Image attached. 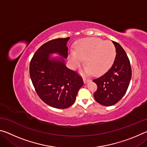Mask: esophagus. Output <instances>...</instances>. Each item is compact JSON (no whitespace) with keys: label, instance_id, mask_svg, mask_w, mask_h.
<instances>
[{"label":"esophagus","instance_id":"34e87169","mask_svg":"<svg viewBox=\"0 0 147 147\" xmlns=\"http://www.w3.org/2000/svg\"><path fill=\"white\" fill-rule=\"evenodd\" d=\"M83 80H84V82L85 83V84H87L88 82H89V81H90V80H89V79L86 78H84V79H83Z\"/></svg>","mask_w":147,"mask_h":147}]
</instances>
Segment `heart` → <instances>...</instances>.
I'll use <instances>...</instances> for the list:
<instances>
[{
  "label": "heart",
  "instance_id": "1",
  "mask_svg": "<svg viewBox=\"0 0 147 147\" xmlns=\"http://www.w3.org/2000/svg\"><path fill=\"white\" fill-rule=\"evenodd\" d=\"M116 57V49L109 41L98 38L83 39L77 45L76 53L72 52L71 60L75 67H78L85 60L87 67L84 73L94 76L104 74L112 65Z\"/></svg>",
  "mask_w": 147,
  "mask_h": 147
}]
</instances>
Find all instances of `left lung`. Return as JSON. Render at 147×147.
Segmentation results:
<instances>
[{
  "label": "left lung",
  "instance_id": "8db88e82",
  "mask_svg": "<svg viewBox=\"0 0 147 147\" xmlns=\"http://www.w3.org/2000/svg\"><path fill=\"white\" fill-rule=\"evenodd\" d=\"M116 49V57L113 64L106 73L93 80L97 86L94 98L103 106L114 105L123 98L130 84L131 69L130 60L123 47L112 41Z\"/></svg>",
  "mask_w": 147,
  "mask_h": 147
}]
</instances>
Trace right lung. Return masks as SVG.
I'll use <instances>...</instances> for the list:
<instances>
[{
    "label": "right lung",
    "mask_w": 147,
    "mask_h": 147,
    "mask_svg": "<svg viewBox=\"0 0 147 147\" xmlns=\"http://www.w3.org/2000/svg\"><path fill=\"white\" fill-rule=\"evenodd\" d=\"M69 39L47 42L35 53L30 63V76L37 94L45 103L58 109L70 107L84 84L82 76L67 67L63 58H51L50 54L54 53L67 58Z\"/></svg>",
    "instance_id": "add662e5"
}]
</instances>
